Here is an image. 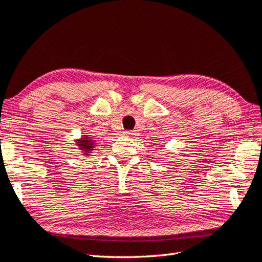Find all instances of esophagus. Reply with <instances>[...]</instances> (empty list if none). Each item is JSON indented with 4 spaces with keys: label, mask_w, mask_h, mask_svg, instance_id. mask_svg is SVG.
<instances>
[{
    "label": "esophagus",
    "mask_w": 262,
    "mask_h": 262,
    "mask_svg": "<svg viewBox=\"0 0 262 262\" xmlns=\"http://www.w3.org/2000/svg\"><path fill=\"white\" fill-rule=\"evenodd\" d=\"M124 135H126V136H134V135H136V130H125L124 132Z\"/></svg>",
    "instance_id": "obj_1"
}]
</instances>
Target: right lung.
I'll return each instance as SVG.
<instances>
[{
	"label": "right lung",
	"mask_w": 262,
	"mask_h": 262,
	"mask_svg": "<svg viewBox=\"0 0 262 262\" xmlns=\"http://www.w3.org/2000/svg\"><path fill=\"white\" fill-rule=\"evenodd\" d=\"M96 144L95 140H92L87 135H84L80 140L77 141V145L80 147V150L84 151V155L87 156L90 155L92 150H94V146Z\"/></svg>",
	"instance_id": "obj_1"
}]
</instances>
